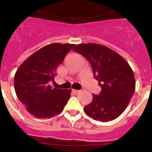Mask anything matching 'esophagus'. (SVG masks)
<instances>
[{
  "instance_id": "34e87169",
  "label": "esophagus",
  "mask_w": 152,
  "mask_h": 152,
  "mask_svg": "<svg viewBox=\"0 0 152 152\" xmlns=\"http://www.w3.org/2000/svg\"><path fill=\"white\" fill-rule=\"evenodd\" d=\"M72 92L75 93V94H78V93L80 92V91H78V90H75V89H73V90H72Z\"/></svg>"
}]
</instances>
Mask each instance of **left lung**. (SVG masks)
I'll return each mask as SVG.
<instances>
[{
    "instance_id": "8db88e82",
    "label": "left lung",
    "mask_w": 152,
    "mask_h": 152,
    "mask_svg": "<svg viewBox=\"0 0 152 152\" xmlns=\"http://www.w3.org/2000/svg\"><path fill=\"white\" fill-rule=\"evenodd\" d=\"M87 58L101 91L93 94L85 106V113L103 123L119 117L129 103L135 90L133 71L126 60L108 47L96 43H83L73 49Z\"/></svg>"
}]
</instances>
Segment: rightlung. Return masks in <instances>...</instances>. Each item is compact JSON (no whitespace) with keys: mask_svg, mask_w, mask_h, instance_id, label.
Returning a JSON list of instances; mask_svg holds the SVG:
<instances>
[{"mask_svg":"<svg viewBox=\"0 0 152 152\" xmlns=\"http://www.w3.org/2000/svg\"><path fill=\"white\" fill-rule=\"evenodd\" d=\"M75 44L52 43L27 58L14 75V88L20 101L36 118H51L62 112L71 89L52 88L58 66Z\"/></svg>","mask_w":152,"mask_h":152,"instance_id":"right-lung-1","label":"right lung"}]
</instances>
